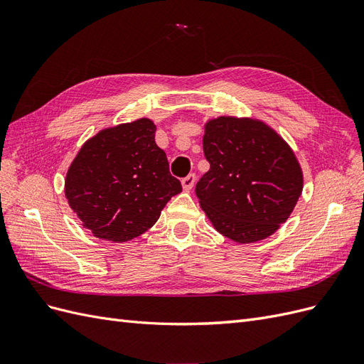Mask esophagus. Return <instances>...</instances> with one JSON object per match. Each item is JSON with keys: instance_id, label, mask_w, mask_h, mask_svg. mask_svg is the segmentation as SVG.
Returning a JSON list of instances; mask_svg holds the SVG:
<instances>
[{"instance_id": "34e87169", "label": "esophagus", "mask_w": 364, "mask_h": 364, "mask_svg": "<svg viewBox=\"0 0 364 364\" xmlns=\"http://www.w3.org/2000/svg\"><path fill=\"white\" fill-rule=\"evenodd\" d=\"M194 183H196V174H188L186 178L182 179V186L185 191H190L194 186Z\"/></svg>"}]
</instances>
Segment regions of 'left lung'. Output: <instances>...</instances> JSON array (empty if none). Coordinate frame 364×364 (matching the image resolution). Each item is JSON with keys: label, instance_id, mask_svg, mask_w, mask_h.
<instances>
[{"label": "left lung", "instance_id": "1", "mask_svg": "<svg viewBox=\"0 0 364 364\" xmlns=\"http://www.w3.org/2000/svg\"><path fill=\"white\" fill-rule=\"evenodd\" d=\"M203 153L209 170L196 194L218 232L241 245L277 232L304 186L287 142L259 119L218 117L205 124Z\"/></svg>", "mask_w": 364, "mask_h": 364}]
</instances>
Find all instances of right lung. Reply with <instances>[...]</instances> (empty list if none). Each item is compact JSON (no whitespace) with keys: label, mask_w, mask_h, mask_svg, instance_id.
Wrapping results in <instances>:
<instances>
[{"label":"right lung","mask_w":364,"mask_h":364,"mask_svg":"<svg viewBox=\"0 0 364 364\" xmlns=\"http://www.w3.org/2000/svg\"><path fill=\"white\" fill-rule=\"evenodd\" d=\"M149 118L103 129L87 139L71 162L65 197L94 237L124 243L158 222L182 191L167 155L155 142Z\"/></svg>","instance_id":"obj_1"}]
</instances>
